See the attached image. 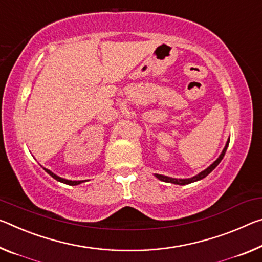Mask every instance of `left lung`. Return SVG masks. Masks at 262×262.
Wrapping results in <instances>:
<instances>
[{
    "instance_id": "left-lung-1",
    "label": "left lung",
    "mask_w": 262,
    "mask_h": 262,
    "mask_svg": "<svg viewBox=\"0 0 262 262\" xmlns=\"http://www.w3.org/2000/svg\"><path fill=\"white\" fill-rule=\"evenodd\" d=\"M228 143H230V140H227L226 146H225V148L223 149L221 156H219L218 159L215 160V161L213 162V163L210 165L209 168H206V169L204 170V171L199 172L198 175H196V176H193V177H191V178H185V180H181V178H171V177H168V176L159 175V173H155V176H156L157 178H159V180H161V181L167 182V183H172V184H178V185H185V184L192 183V182L201 181V180H203V178L209 175V173H210L211 171H212V170H213L215 167H217V165H218L219 163H221V161L223 160V157H224V155H225V152H226V149H227V147H228Z\"/></svg>"
}]
</instances>
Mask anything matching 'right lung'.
Wrapping results in <instances>:
<instances>
[{
	"instance_id": "add662e5",
	"label": "right lung",
	"mask_w": 262,
	"mask_h": 262,
	"mask_svg": "<svg viewBox=\"0 0 262 262\" xmlns=\"http://www.w3.org/2000/svg\"><path fill=\"white\" fill-rule=\"evenodd\" d=\"M44 170L49 173L50 176H52L53 178H55V180H57L58 182H61V183L69 184V185H78V184H80V183H82V182H84V181H69V180H65V178H61V177H59V176L55 175V173H53L52 171H50V170H48V169L44 168Z\"/></svg>"
}]
</instances>
